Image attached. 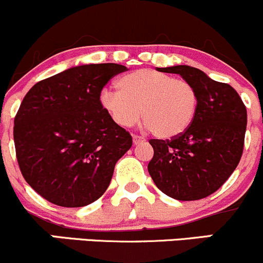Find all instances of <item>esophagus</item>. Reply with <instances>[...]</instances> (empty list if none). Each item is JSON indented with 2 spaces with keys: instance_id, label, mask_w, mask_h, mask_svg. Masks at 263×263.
Segmentation results:
<instances>
[{
  "instance_id": "obj_1",
  "label": "esophagus",
  "mask_w": 263,
  "mask_h": 263,
  "mask_svg": "<svg viewBox=\"0 0 263 263\" xmlns=\"http://www.w3.org/2000/svg\"><path fill=\"white\" fill-rule=\"evenodd\" d=\"M146 139L143 136H140V135H134V143L135 145H139V143L145 142Z\"/></svg>"
}]
</instances>
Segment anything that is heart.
Here are the masks:
<instances>
[{"label": "heart", "instance_id": "1", "mask_svg": "<svg viewBox=\"0 0 263 263\" xmlns=\"http://www.w3.org/2000/svg\"><path fill=\"white\" fill-rule=\"evenodd\" d=\"M118 90H102L99 101L113 122L123 128L140 118L157 137L171 139L190 126L198 108L192 83L153 69H140L118 81Z\"/></svg>", "mask_w": 263, "mask_h": 263}]
</instances>
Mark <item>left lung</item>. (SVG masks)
I'll return each instance as SVG.
<instances>
[{
  "mask_svg": "<svg viewBox=\"0 0 263 263\" xmlns=\"http://www.w3.org/2000/svg\"><path fill=\"white\" fill-rule=\"evenodd\" d=\"M179 74L198 93L192 124L171 140H150L154 157L148 173L164 194L199 200L217 192L239 164L247 127V109L234 88L215 82L187 65L157 68Z\"/></svg>",
  "mask_w": 263,
  "mask_h": 263,
  "instance_id": "1",
  "label": "left lung"
}]
</instances>
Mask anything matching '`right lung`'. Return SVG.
<instances>
[{
	"label": "right lung",
	"instance_id": "add662e5",
	"mask_svg": "<svg viewBox=\"0 0 263 263\" xmlns=\"http://www.w3.org/2000/svg\"><path fill=\"white\" fill-rule=\"evenodd\" d=\"M126 69L74 66L36 83L22 99L13 124L16 157L27 184L50 203L79 208L96 201L131 148L129 132L99 101L104 85Z\"/></svg>",
	"mask_w": 263,
	"mask_h": 263
}]
</instances>
